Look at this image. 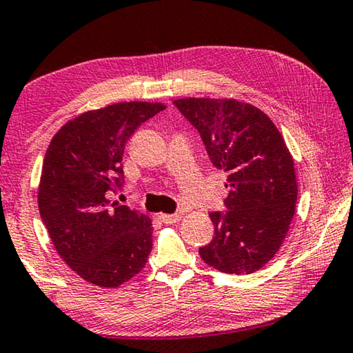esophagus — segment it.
Here are the masks:
<instances>
[{
	"label": "esophagus",
	"mask_w": 353,
	"mask_h": 353,
	"mask_svg": "<svg viewBox=\"0 0 353 353\" xmlns=\"http://www.w3.org/2000/svg\"><path fill=\"white\" fill-rule=\"evenodd\" d=\"M181 218H182L181 214H160V220L163 223H168V225L181 221Z\"/></svg>",
	"instance_id": "34e87169"
}]
</instances>
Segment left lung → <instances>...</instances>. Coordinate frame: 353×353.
<instances>
[{"label":"left lung","instance_id":"1","mask_svg":"<svg viewBox=\"0 0 353 353\" xmlns=\"http://www.w3.org/2000/svg\"><path fill=\"white\" fill-rule=\"evenodd\" d=\"M174 103L198 128L212 163L228 174V210L209 214L215 234L199 254L218 272L250 275L278 253L292 223L299 193L292 155L254 105L210 97Z\"/></svg>","mask_w":353,"mask_h":353}]
</instances>
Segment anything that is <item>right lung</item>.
Instances as JSON below:
<instances>
[{"label": "right lung", "instance_id": "obj_1", "mask_svg": "<svg viewBox=\"0 0 353 353\" xmlns=\"http://www.w3.org/2000/svg\"><path fill=\"white\" fill-rule=\"evenodd\" d=\"M166 105L121 102L67 121L50 141L37 190L41 218L56 253L85 281L119 288L146 267L152 221L117 203L125 144Z\"/></svg>", "mask_w": 353, "mask_h": 353}]
</instances>
